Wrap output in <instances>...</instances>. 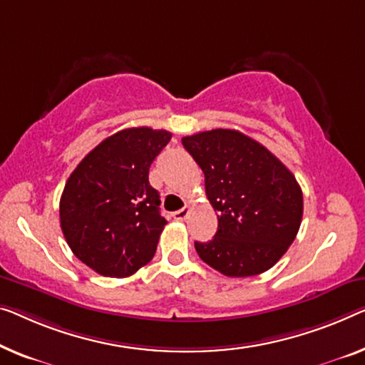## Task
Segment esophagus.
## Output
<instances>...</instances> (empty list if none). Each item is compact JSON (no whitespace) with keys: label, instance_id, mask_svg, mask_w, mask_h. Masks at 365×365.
Here are the masks:
<instances>
[{"label":"esophagus","instance_id":"1","mask_svg":"<svg viewBox=\"0 0 365 365\" xmlns=\"http://www.w3.org/2000/svg\"><path fill=\"white\" fill-rule=\"evenodd\" d=\"M190 215V208H183L180 211H177V213H173V220L177 221H185Z\"/></svg>","mask_w":365,"mask_h":365}]
</instances>
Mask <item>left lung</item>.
Returning a JSON list of instances; mask_svg holds the SVG:
<instances>
[{
	"mask_svg": "<svg viewBox=\"0 0 365 365\" xmlns=\"http://www.w3.org/2000/svg\"><path fill=\"white\" fill-rule=\"evenodd\" d=\"M183 148L205 173L217 231L195 242L200 259L226 277H252L279 262L295 241L303 193L288 168L257 140L235 129L187 135Z\"/></svg>",
	"mask_w": 365,
	"mask_h": 365,
	"instance_id": "8db88e82",
	"label": "left lung"
}]
</instances>
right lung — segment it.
I'll return each mask as SVG.
<instances>
[{
	"label": "right lung",
	"instance_id": "1",
	"mask_svg": "<svg viewBox=\"0 0 365 365\" xmlns=\"http://www.w3.org/2000/svg\"><path fill=\"white\" fill-rule=\"evenodd\" d=\"M170 138L144 126L119 130L88 152L65 183V241L96 274L123 279L154 257L167 221L149 168Z\"/></svg>",
	"mask_w": 365,
	"mask_h": 365
}]
</instances>
